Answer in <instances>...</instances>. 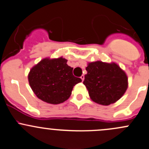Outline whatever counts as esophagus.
Instances as JSON below:
<instances>
[{
  "mask_svg": "<svg viewBox=\"0 0 149 149\" xmlns=\"http://www.w3.org/2000/svg\"><path fill=\"white\" fill-rule=\"evenodd\" d=\"M81 79H82V81H84V79H85V76L84 75H82V76L80 77Z\"/></svg>",
  "mask_w": 149,
  "mask_h": 149,
  "instance_id": "34e87169",
  "label": "esophagus"
}]
</instances>
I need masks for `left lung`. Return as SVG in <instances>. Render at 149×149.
Wrapping results in <instances>:
<instances>
[{
    "label": "left lung",
    "instance_id": "8db88e82",
    "mask_svg": "<svg viewBox=\"0 0 149 149\" xmlns=\"http://www.w3.org/2000/svg\"><path fill=\"white\" fill-rule=\"evenodd\" d=\"M83 84L90 99L96 103L109 105L125 94L128 86V77L115 62L101 61L89 62Z\"/></svg>",
    "mask_w": 149,
    "mask_h": 149
}]
</instances>
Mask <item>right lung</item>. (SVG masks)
Returning <instances> with one entry per match:
<instances>
[{
    "mask_svg": "<svg viewBox=\"0 0 149 149\" xmlns=\"http://www.w3.org/2000/svg\"><path fill=\"white\" fill-rule=\"evenodd\" d=\"M61 56L44 58L31 69L29 85L38 98L47 103L56 105L70 97L75 85L82 82L72 74V67Z\"/></svg>",
    "mask_w": 149,
    "mask_h": 149,
    "instance_id": "add662e5",
    "label": "right lung"
}]
</instances>
